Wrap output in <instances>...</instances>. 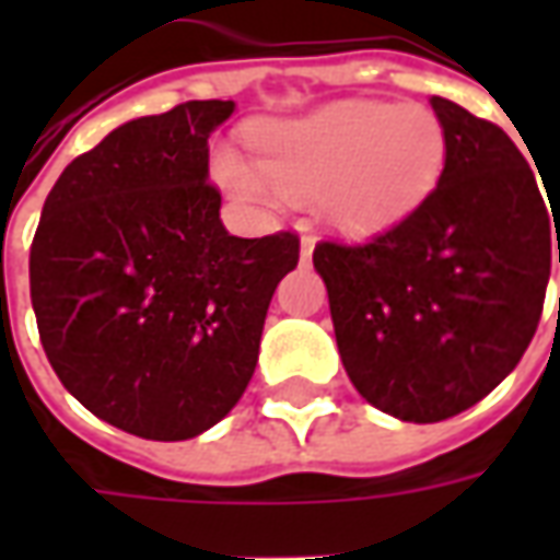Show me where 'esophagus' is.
Segmentation results:
<instances>
[{"instance_id":"34e87169","label":"esophagus","mask_w":560,"mask_h":560,"mask_svg":"<svg viewBox=\"0 0 560 560\" xmlns=\"http://www.w3.org/2000/svg\"><path fill=\"white\" fill-rule=\"evenodd\" d=\"M312 255H315V236H303V240H300V260L308 264Z\"/></svg>"}]
</instances>
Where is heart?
Wrapping results in <instances>:
<instances>
[{
    "mask_svg": "<svg viewBox=\"0 0 560 560\" xmlns=\"http://www.w3.org/2000/svg\"><path fill=\"white\" fill-rule=\"evenodd\" d=\"M257 164L221 152L215 173L243 200L317 197L345 236L389 231L429 200L446 164V131L422 104L332 102L252 131Z\"/></svg>",
    "mask_w": 560,
    "mask_h": 560,
    "instance_id": "1",
    "label": "heart"
}]
</instances>
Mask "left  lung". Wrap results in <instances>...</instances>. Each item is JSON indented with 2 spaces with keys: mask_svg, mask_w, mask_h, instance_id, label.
Segmentation results:
<instances>
[{
  "mask_svg": "<svg viewBox=\"0 0 560 560\" xmlns=\"http://www.w3.org/2000/svg\"><path fill=\"white\" fill-rule=\"evenodd\" d=\"M432 110L446 164L429 200L372 243H320L312 257L351 384L405 422L468 411L516 369L560 264L516 143L441 95Z\"/></svg>",
  "mask_w": 560,
  "mask_h": 560,
  "instance_id": "obj_1",
  "label": "left lung"
}]
</instances>
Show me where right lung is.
<instances>
[{"mask_svg":"<svg viewBox=\"0 0 560 560\" xmlns=\"http://www.w3.org/2000/svg\"><path fill=\"white\" fill-rule=\"evenodd\" d=\"M233 107L185 102L114 128L56 179L32 240V308L62 387L149 441L231 413L300 260L293 233L243 240L221 224L209 135Z\"/></svg>","mask_w":560,"mask_h":560,"instance_id":"1","label":"right lung"}]
</instances>
